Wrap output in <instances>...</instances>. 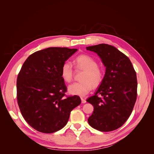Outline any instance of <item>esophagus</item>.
Masks as SVG:
<instances>
[{
    "label": "esophagus",
    "instance_id": "esophagus-1",
    "mask_svg": "<svg viewBox=\"0 0 154 154\" xmlns=\"http://www.w3.org/2000/svg\"><path fill=\"white\" fill-rule=\"evenodd\" d=\"M81 102H82V103H83V104L87 102L85 99H84V98H83V97H81Z\"/></svg>",
    "mask_w": 154,
    "mask_h": 154
}]
</instances>
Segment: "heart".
Segmentation results:
<instances>
[{
	"mask_svg": "<svg viewBox=\"0 0 154 154\" xmlns=\"http://www.w3.org/2000/svg\"><path fill=\"white\" fill-rule=\"evenodd\" d=\"M74 63L79 69L84 70L80 79L68 87L69 93L73 95L84 97L92 90L93 86L97 87L104 79V73L98 67L97 61L88 55H80L75 59ZM61 75L63 79L69 83L73 79V67L69 61H65L61 68Z\"/></svg>",
	"mask_w": 154,
	"mask_h": 154,
	"instance_id": "b5f03b06",
	"label": "heart"
}]
</instances>
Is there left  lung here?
Instances as JSON below:
<instances>
[{"label":"left lung","instance_id":"1","mask_svg":"<svg viewBox=\"0 0 154 154\" xmlns=\"http://www.w3.org/2000/svg\"><path fill=\"white\" fill-rule=\"evenodd\" d=\"M96 53L106 67L102 83L87 102L94 106L88 122L101 132L116 130L131 114L137 97V77L126 55L109 44L87 47Z\"/></svg>","mask_w":154,"mask_h":154}]
</instances>
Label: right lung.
<instances>
[{"label":"right lung","instance_id":"add662e5","mask_svg":"<svg viewBox=\"0 0 154 154\" xmlns=\"http://www.w3.org/2000/svg\"><path fill=\"white\" fill-rule=\"evenodd\" d=\"M77 51L48 48L34 52L18 75L17 100L22 116L37 131L53 133L66 125L71 111L81 103L79 96L65 97L61 75L64 62Z\"/></svg>","mask_w":154,"mask_h":154}]
</instances>
